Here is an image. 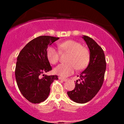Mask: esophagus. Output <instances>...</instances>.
<instances>
[{"label": "esophagus", "mask_w": 124, "mask_h": 124, "mask_svg": "<svg viewBox=\"0 0 124 124\" xmlns=\"http://www.w3.org/2000/svg\"><path fill=\"white\" fill-rule=\"evenodd\" d=\"M58 79H59V80H63V81H64V82H65V81H66L67 80V79H65V78H62V77H59V78H58Z\"/></svg>", "instance_id": "esophagus-1"}]
</instances>
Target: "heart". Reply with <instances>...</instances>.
Returning a JSON list of instances; mask_svg holds the SVG:
<instances>
[{
    "instance_id": "heart-1",
    "label": "heart",
    "mask_w": 124,
    "mask_h": 124,
    "mask_svg": "<svg viewBox=\"0 0 124 124\" xmlns=\"http://www.w3.org/2000/svg\"><path fill=\"white\" fill-rule=\"evenodd\" d=\"M61 51L69 53L66 59L67 63H61L54 69V72L62 77L71 75L75 69L82 70L89 63L90 53L87 48L82 46L80 42L74 40H68L59 44ZM46 56L51 63L55 64L59 59V52L54 46L46 49Z\"/></svg>"
}]
</instances>
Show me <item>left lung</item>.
<instances>
[{"instance_id":"8db88e82","label":"left lung","mask_w":124,"mask_h":124,"mask_svg":"<svg viewBox=\"0 0 124 124\" xmlns=\"http://www.w3.org/2000/svg\"><path fill=\"white\" fill-rule=\"evenodd\" d=\"M83 38L90 50V62L80 74V83H75L73 90L67 92L69 98L78 103H86L97 94L104 79L106 61L104 51L94 39L86 35Z\"/></svg>"}]
</instances>
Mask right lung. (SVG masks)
Masks as SVG:
<instances>
[{"mask_svg":"<svg viewBox=\"0 0 124 124\" xmlns=\"http://www.w3.org/2000/svg\"><path fill=\"white\" fill-rule=\"evenodd\" d=\"M59 37L43 35L32 39L21 49L17 56L15 76L18 89L24 97L32 103L43 102L50 92V86L57 75L46 76L52 70L46 56L49 45Z\"/></svg>","mask_w":124,"mask_h":124,"instance_id":"add662e5","label":"right lung"}]
</instances>
